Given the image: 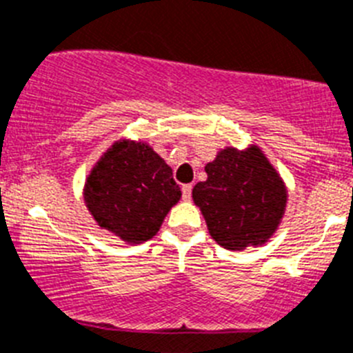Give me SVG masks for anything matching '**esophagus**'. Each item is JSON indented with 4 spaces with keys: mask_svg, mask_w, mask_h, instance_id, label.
Returning <instances> with one entry per match:
<instances>
[{
    "mask_svg": "<svg viewBox=\"0 0 353 353\" xmlns=\"http://www.w3.org/2000/svg\"><path fill=\"white\" fill-rule=\"evenodd\" d=\"M192 199V184H184L183 186V200Z\"/></svg>",
    "mask_w": 353,
    "mask_h": 353,
    "instance_id": "1",
    "label": "esophagus"
}]
</instances>
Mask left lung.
Returning <instances> with one entry per match:
<instances>
[{
	"mask_svg": "<svg viewBox=\"0 0 353 353\" xmlns=\"http://www.w3.org/2000/svg\"><path fill=\"white\" fill-rule=\"evenodd\" d=\"M205 174L192 196L212 239L232 252L268 243L283 220L288 192L262 149H221Z\"/></svg>",
	"mask_w": 353,
	"mask_h": 353,
	"instance_id": "obj_1",
	"label": "left lung"
}]
</instances>
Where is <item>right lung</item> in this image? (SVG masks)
Listing matches in <instances>:
<instances>
[{"mask_svg":"<svg viewBox=\"0 0 353 353\" xmlns=\"http://www.w3.org/2000/svg\"><path fill=\"white\" fill-rule=\"evenodd\" d=\"M82 195L98 227L126 244H141L157 236L181 188L148 142L119 139L94 163Z\"/></svg>","mask_w":353,"mask_h":353,"instance_id":"obj_1","label":"right lung"}]
</instances>
